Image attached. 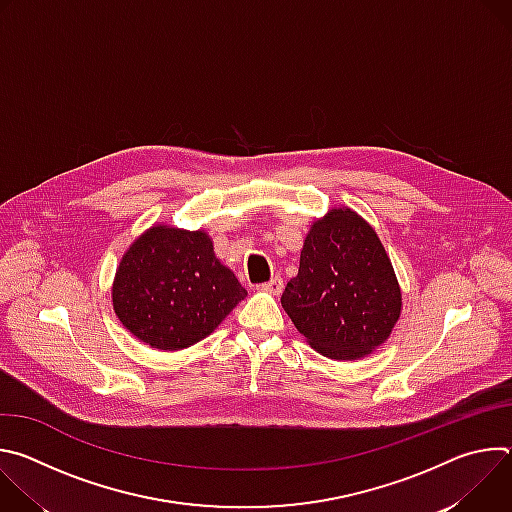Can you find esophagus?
Here are the masks:
<instances>
[{
  "label": "esophagus",
  "instance_id": "obj_1",
  "mask_svg": "<svg viewBox=\"0 0 512 512\" xmlns=\"http://www.w3.org/2000/svg\"><path fill=\"white\" fill-rule=\"evenodd\" d=\"M261 289L269 291V294H273V296H279L281 291H283V279L279 275H275L267 283H261Z\"/></svg>",
  "mask_w": 512,
  "mask_h": 512
}]
</instances>
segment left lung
<instances>
[{"instance_id":"1","label":"left lung","mask_w":512,"mask_h":512,"mask_svg":"<svg viewBox=\"0 0 512 512\" xmlns=\"http://www.w3.org/2000/svg\"><path fill=\"white\" fill-rule=\"evenodd\" d=\"M281 306L324 356L356 360L381 346L401 316V287L375 229L346 206L318 218Z\"/></svg>"}]
</instances>
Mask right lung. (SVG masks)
Masks as SVG:
<instances>
[{
	"label": "right lung",
	"instance_id": "1",
	"mask_svg": "<svg viewBox=\"0 0 512 512\" xmlns=\"http://www.w3.org/2000/svg\"><path fill=\"white\" fill-rule=\"evenodd\" d=\"M111 296L119 322L137 340L182 350L214 332L247 289L216 259L204 231L154 225L121 257Z\"/></svg>",
	"mask_w": 512,
	"mask_h": 512
}]
</instances>
